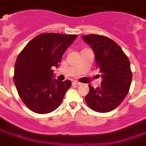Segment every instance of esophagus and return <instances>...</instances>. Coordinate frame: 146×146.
<instances>
[{
  "instance_id": "esophagus-1",
  "label": "esophagus",
  "mask_w": 146,
  "mask_h": 146,
  "mask_svg": "<svg viewBox=\"0 0 146 146\" xmlns=\"http://www.w3.org/2000/svg\"><path fill=\"white\" fill-rule=\"evenodd\" d=\"M72 84H73V85H80L82 83H80V82H76V81H73V82H72Z\"/></svg>"
}]
</instances>
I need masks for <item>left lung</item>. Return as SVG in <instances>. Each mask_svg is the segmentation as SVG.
Instances as JSON below:
<instances>
[{"label":"left lung","instance_id":"obj_1","mask_svg":"<svg viewBox=\"0 0 146 146\" xmlns=\"http://www.w3.org/2000/svg\"><path fill=\"white\" fill-rule=\"evenodd\" d=\"M95 53L96 68L101 73V86L91 85L85 96L87 106L98 112L115 110L127 96L131 86L132 73L127 56L117 43L105 36H82Z\"/></svg>","mask_w":146,"mask_h":146}]
</instances>
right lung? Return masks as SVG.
Instances as JSON below:
<instances>
[{"instance_id":"add662e5","label":"right lung","mask_w":146,"mask_h":146,"mask_svg":"<svg viewBox=\"0 0 146 146\" xmlns=\"http://www.w3.org/2000/svg\"><path fill=\"white\" fill-rule=\"evenodd\" d=\"M77 35L43 33L35 36L15 62L14 82L21 100L29 110L47 114L57 109L71 82L52 79L64 51Z\"/></svg>"}]
</instances>
